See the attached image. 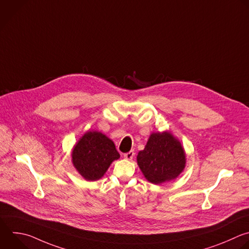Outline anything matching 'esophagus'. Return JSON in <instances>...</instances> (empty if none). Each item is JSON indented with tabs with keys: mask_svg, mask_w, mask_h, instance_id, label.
I'll use <instances>...</instances> for the list:
<instances>
[{
	"mask_svg": "<svg viewBox=\"0 0 249 249\" xmlns=\"http://www.w3.org/2000/svg\"><path fill=\"white\" fill-rule=\"evenodd\" d=\"M134 155H135L134 150H130L129 152L124 153V157H125L126 159H128V160H132V159H133V157H134Z\"/></svg>",
	"mask_w": 249,
	"mask_h": 249,
	"instance_id": "1",
	"label": "esophagus"
}]
</instances>
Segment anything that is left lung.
Instances as JSON below:
<instances>
[{
    "label": "left lung",
    "mask_w": 249,
    "mask_h": 249,
    "mask_svg": "<svg viewBox=\"0 0 249 249\" xmlns=\"http://www.w3.org/2000/svg\"><path fill=\"white\" fill-rule=\"evenodd\" d=\"M144 177L158 185L175 179L185 168L186 155L181 143L167 132L150 135L137 156Z\"/></svg>",
    "instance_id": "left-lung-1"
}]
</instances>
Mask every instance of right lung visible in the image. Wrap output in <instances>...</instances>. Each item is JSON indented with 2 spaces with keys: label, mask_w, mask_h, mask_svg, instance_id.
Returning <instances> with one entry per match:
<instances>
[{
  "label": "right lung",
  "mask_w": 249,
  "mask_h": 249,
  "mask_svg": "<svg viewBox=\"0 0 249 249\" xmlns=\"http://www.w3.org/2000/svg\"><path fill=\"white\" fill-rule=\"evenodd\" d=\"M120 157L111 140L100 132H87L72 151V161L77 171L89 181L102 178L111 162Z\"/></svg>",
  "instance_id": "obj_1"
}]
</instances>
